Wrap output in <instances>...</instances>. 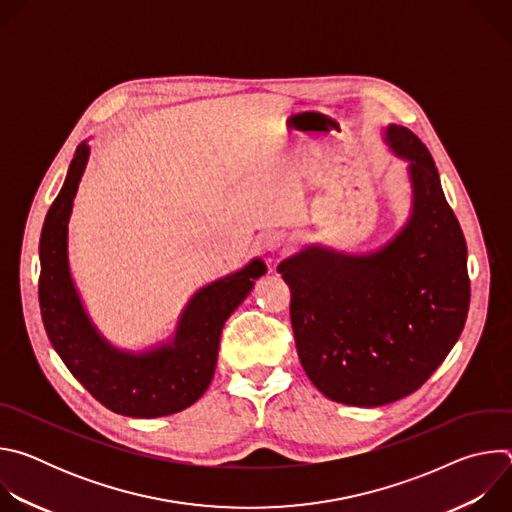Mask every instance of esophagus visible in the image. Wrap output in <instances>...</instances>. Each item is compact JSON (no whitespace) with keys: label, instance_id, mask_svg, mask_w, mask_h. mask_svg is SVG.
<instances>
[{"label":"esophagus","instance_id":"obj_1","mask_svg":"<svg viewBox=\"0 0 512 512\" xmlns=\"http://www.w3.org/2000/svg\"><path fill=\"white\" fill-rule=\"evenodd\" d=\"M261 245L265 251H279L283 245H285V235L279 233V231H269L261 237Z\"/></svg>","mask_w":512,"mask_h":512}]
</instances>
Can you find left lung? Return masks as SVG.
Masks as SVG:
<instances>
[{
	"instance_id": "obj_1",
	"label": "left lung",
	"mask_w": 512,
	"mask_h": 512,
	"mask_svg": "<svg viewBox=\"0 0 512 512\" xmlns=\"http://www.w3.org/2000/svg\"><path fill=\"white\" fill-rule=\"evenodd\" d=\"M385 141L411 182L401 231L371 253L306 245L277 265L306 375L328 399L356 407L417 391L458 342L470 308L464 233L431 154L395 123Z\"/></svg>"
}]
</instances>
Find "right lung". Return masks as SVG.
I'll use <instances>...</instances> for the list:
<instances>
[{
	"label": "right lung",
	"instance_id": "obj_1",
	"mask_svg": "<svg viewBox=\"0 0 512 512\" xmlns=\"http://www.w3.org/2000/svg\"><path fill=\"white\" fill-rule=\"evenodd\" d=\"M91 156L83 141L52 202L40 235V312L66 369L101 405L139 419L178 413L208 389L227 318L265 275L263 259L216 279L188 300L174 334L148 350L113 346L89 318L68 265V221Z\"/></svg>",
	"mask_w": 512,
	"mask_h": 512
}]
</instances>
